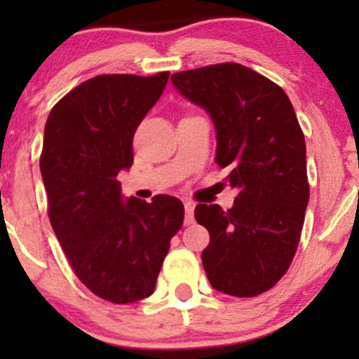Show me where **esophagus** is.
Returning a JSON list of instances; mask_svg holds the SVG:
<instances>
[{"mask_svg":"<svg viewBox=\"0 0 359 359\" xmlns=\"http://www.w3.org/2000/svg\"><path fill=\"white\" fill-rule=\"evenodd\" d=\"M194 203H186L184 204V224L191 225L194 222Z\"/></svg>","mask_w":359,"mask_h":359,"instance_id":"34e87169","label":"esophagus"}]
</instances>
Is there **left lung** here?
Wrapping results in <instances>:
<instances>
[{"instance_id":"left-lung-1","label":"left lung","mask_w":359,"mask_h":359,"mask_svg":"<svg viewBox=\"0 0 359 359\" xmlns=\"http://www.w3.org/2000/svg\"><path fill=\"white\" fill-rule=\"evenodd\" d=\"M180 95L210 116L215 163L238 189L233 208L198 204L209 230L203 266L210 286L237 297L271 289L296 253L309 203L306 140L286 93L240 63L171 75Z\"/></svg>"}]
</instances>
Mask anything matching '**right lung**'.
Listing matches in <instances>:
<instances>
[{
  "label": "right lung",
  "mask_w": 359,
  "mask_h": 359,
  "mask_svg": "<svg viewBox=\"0 0 359 359\" xmlns=\"http://www.w3.org/2000/svg\"><path fill=\"white\" fill-rule=\"evenodd\" d=\"M168 76L91 78L53 106L43 130L41 173L53 232L78 279L114 304L154 292L170 240L183 225L180 199L124 198L117 181L132 166L137 127Z\"/></svg>",
  "instance_id": "1"
}]
</instances>
